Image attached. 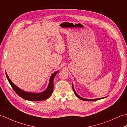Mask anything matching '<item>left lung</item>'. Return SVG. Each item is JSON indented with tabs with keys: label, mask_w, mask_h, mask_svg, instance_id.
<instances>
[{
	"label": "left lung",
	"mask_w": 127,
	"mask_h": 127,
	"mask_svg": "<svg viewBox=\"0 0 127 127\" xmlns=\"http://www.w3.org/2000/svg\"><path fill=\"white\" fill-rule=\"evenodd\" d=\"M72 89H73V91H74V93H75V95H76L78 97V98H79V99H80L81 100H85V101H95V100H99V99H103V98H106V97H104V98L93 99H88L83 98H82V97H81L79 95H78V94L76 92V91H75V90L74 87V86H73V84H72Z\"/></svg>",
	"instance_id": "obj_1"
}]
</instances>
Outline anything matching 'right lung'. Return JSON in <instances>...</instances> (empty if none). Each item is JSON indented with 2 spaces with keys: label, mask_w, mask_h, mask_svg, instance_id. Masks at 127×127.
Segmentation results:
<instances>
[{
  "label": "right lung",
  "mask_w": 127,
  "mask_h": 127,
  "mask_svg": "<svg viewBox=\"0 0 127 127\" xmlns=\"http://www.w3.org/2000/svg\"><path fill=\"white\" fill-rule=\"evenodd\" d=\"M58 72V71H56L54 72L50 78L49 83H48V85L44 91L40 93H32V92H26L23 91L21 89L17 87L14 83H13L11 80L9 79V76L6 72V76L7 79L9 81L10 85L11 86L12 88L13 89L16 93H17L19 96H20L21 98L25 100H28L30 101H42L44 100L47 99V98L51 95V94L53 93V80L56 75Z\"/></svg>",
  "instance_id": "1"
}]
</instances>
